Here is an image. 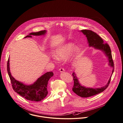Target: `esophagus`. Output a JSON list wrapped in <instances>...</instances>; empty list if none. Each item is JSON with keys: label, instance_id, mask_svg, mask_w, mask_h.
I'll list each match as a JSON object with an SVG mask.
<instances>
[{"label": "esophagus", "instance_id": "34e87169", "mask_svg": "<svg viewBox=\"0 0 123 123\" xmlns=\"http://www.w3.org/2000/svg\"><path fill=\"white\" fill-rule=\"evenodd\" d=\"M59 71H60V72H63L65 71V70H64V68H61L59 69Z\"/></svg>", "mask_w": 123, "mask_h": 123}]
</instances>
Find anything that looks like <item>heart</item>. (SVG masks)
<instances>
[{
	"mask_svg": "<svg viewBox=\"0 0 123 123\" xmlns=\"http://www.w3.org/2000/svg\"><path fill=\"white\" fill-rule=\"evenodd\" d=\"M78 50L77 47L69 43L56 49L53 54L54 58L58 60H63L68 56V59L72 60L75 58Z\"/></svg>",
	"mask_w": 123,
	"mask_h": 123,
	"instance_id": "b5f03b06",
	"label": "heart"
}]
</instances>
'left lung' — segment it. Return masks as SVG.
Listing matches in <instances>:
<instances>
[{
  "label": "left lung",
  "mask_w": 123,
  "mask_h": 123,
  "mask_svg": "<svg viewBox=\"0 0 123 123\" xmlns=\"http://www.w3.org/2000/svg\"><path fill=\"white\" fill-rule=\"evenodd\" d=\"M83 35L86 36L89 47H93L95 49L101 50L107 57L108 65L112 68L111 75L106 84L103 87L99 88H90L84 87L78 81V79L75 72L72 75L74 80V86L72 91L78 96L82 97H88L94 96L104 91L108 87L111 81V76L114 71V63L112 59L111 50L109 46L107 43H104L102 39L96 33L90 30H82L80 31Z\"/></svg>",
  "instance_id": "obj_1"
}]
</instances>
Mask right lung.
Returning a JSON list of instances; mask_svg holds the SVG:
<instances>
[{
    "label": "right lung",
    "mask_w": 123,
    "mask_h": 123,
    "mask_svg": "<svg viewBox=\"0 0 123 123\" xmlns=\"http://www.w3.org/2000/svg\"><path fill=\"white\" fill-rule=\"evenodd\" d=\"M46 30H42L38 32L30 33L24 38L27 37H32L31 35L40 36L45 35ZM10 59L7 62V71L10 77L12 86L14 91L26 99L34 101H40L44 99L48 94L47 86L50 78L53 76V72H47L39 77L33 84L26 85L24 83L16 80L12 76L10 70Z\"/></svg>",
    "instance_id": "obj_1"
}]
</instances>
